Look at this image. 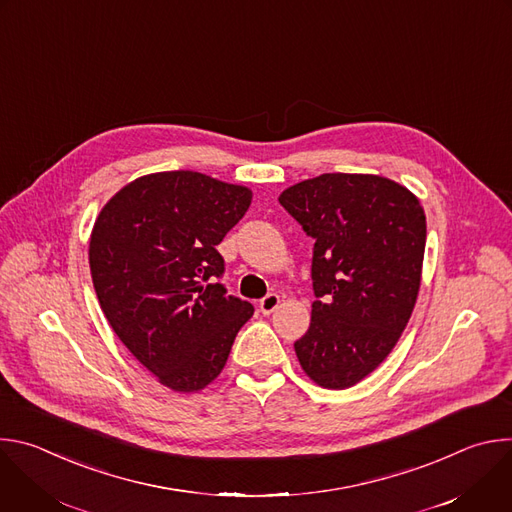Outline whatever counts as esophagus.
<instances>
[{
	"instance_id": "obj_1",
	"label": "esophagus",
	"mask_w": 512,
	"mask_h": 512,
	"mask_svg": "<svg viewBox=\"0 0 512 512\" xmlns=\"http://www.w3.org/2000/svg\"><path fill=\"white\" fill-rule=\"evenodd\" d=\"M279 302H281V298H279L277 294H269V296H265V298L259 302V310H261L265 316H269V314H273V312L279 308Z\"/></svg>"
}]
</instances>
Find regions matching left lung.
I'll return each instance as SVG.
<instances>
[{
    "mask_svg": "<svg viewBox=\"0 0 512 512\" xmlns=\"http://www.w3.org/2000/svg\"><path fill=\"white\" fill-rule=\"evenodd\" d=\"M279 204L314 243L312 322L294 348L304 373L348 389L373 373L405 330L421 283L425 214L401 184L373 174H322Z\"/></svg>",
    "mask_w": 512,
    "mask_h": 512,
    "instance_id": "8db88e82",
    "label": "left lung"
}]
</instances>
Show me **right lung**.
I'll return each mask as SVG.
<instances>
[{"mask_svg": "<svg viewBox=\"0 0 512 512\" xmlns=\"http://www.w3.org/2000/svg\"><path fill=\"white\" fill-rule=\"evenodd\" d=\"M251 190L176 170L133 180L97 216L89 265L105 318L162 385L192 393L221 375L253 306L218 283L216 245Z\"/></svg>", "mask_w": 512, "mask_h": 512, "instance_id": "1", "label": "right lung"}]
</instances>
